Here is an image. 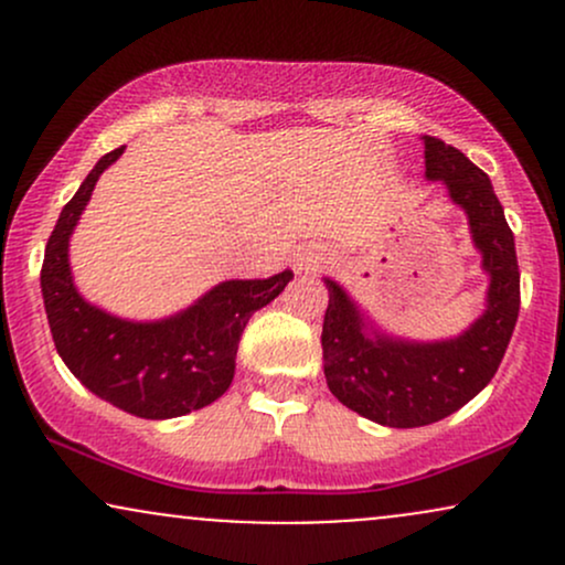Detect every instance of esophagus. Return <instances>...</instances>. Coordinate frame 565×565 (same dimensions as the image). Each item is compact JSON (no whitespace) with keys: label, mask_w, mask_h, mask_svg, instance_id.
<instances>
[{"label":"esophagus","mask_w":565,"mask_h":565,"mask_svg":"<svg viewBox=\"0 0 565 565\" xmlns=\"http://www.w3.org/2000/svg\"><path fill=\"white\" fill-rule=\"evenodd\" d=\"M327 260H329L327 246H321V244L302 246L300 255H297V260H295L297 274H313V270H319Z\"/></svg>","instance_id":"34e87169"}]
</instances>
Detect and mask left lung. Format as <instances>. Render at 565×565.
I'll return each mask as SVG.
<instances>
[{"label":"left lung","instance_id":"obj_1","mask_svg":"<svg viewBox=\"0 0 565 565\" xmlns=\"http://www.w3.org/2000/svg\"><path fill=\"white\" fill-rule=\"evenodd\" d=\"M425 178L444 183L468 215L472 246L489 276L486 308L462 334L446 340H406L369 319L334 278L323 316V374L342 406L385 427H423L462 408L489 385L502 364L521 310L515 238L489 174L425 135Z\"/></svg>","mask_w":565,"mask_h":565}]
</instances>
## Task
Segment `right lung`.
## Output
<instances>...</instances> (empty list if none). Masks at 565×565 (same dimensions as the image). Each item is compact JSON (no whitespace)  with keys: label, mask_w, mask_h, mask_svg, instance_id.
<instances>
[{"label":"right lung","mask_w":565,"mask_h":565,"mask_svg":"<svg viewBox=\"0 0 565 565\" xmlns=\"http://www.w3.org/2000/svg\"><path fill=\"white\" fill-rule=\"evenodd\" d=\"M125 153H106L63 206L44 249L42 297L63 364L97 398L142 419H172L210 406L231 387L236 350L255 310L281 295L291 270L231 278L157 321H132L97 308L76 289L68 244L97 178Z\"/></svg>","instance_id":"right-lung-1"}]
</instances>
